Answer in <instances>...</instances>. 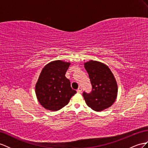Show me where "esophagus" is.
<instances>
[{
	"instance_id": "34e87169",
	"label": "esophagus",
	"mask_w": 148,
	"mask_h": 148,
	"mask_svg": "<svg viewBox=\"0 0 148 148\" xmlns=\"http://www.w3.org/2000/svg\"><path fill=\"white\" fill-rule=\"evenodd\" d=\"M77 92L79 93H81L82 92V88H81V87H79V88L77 89Z\"/></svg>"
}]
</instances>
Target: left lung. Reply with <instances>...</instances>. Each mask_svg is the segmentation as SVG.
<instances>
[{"label": "left lung", "instance_id": "8db88e82", "mask_svg": "<svg viewBox=\"0 0 148 148\" xmlns=\"http://www.w3.org/2000/svg\"><path fill=\"white\" fill-rule=\"evenodd\" d=\"M92 85L90 93L84 91L87 105L96 111H101L114 103L117 94L116 79L109 68L105 64L94 60L84 64Z\"/></svg>", "mask_w": 148, "mask_h": 148}]
</instances>
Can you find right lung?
<instances>
[{
	"label": "right lung",
	"mask_w": 148,
	"mask_h": 148,
	"mask_svg": "<svg viewBox=\"0 0 148 148\" xmlns=\"http://www.w3.org/2000/svg\"><path fill=\"white\" fill-rule=\"evenodd\" d=\"M69 62L55 60L42 70L36 86V94L41 106L48 110L58 111L69 103L76 93L65 74Z\"/></svg>",
	"instance_id": "obj_1"
}]
</instances>
